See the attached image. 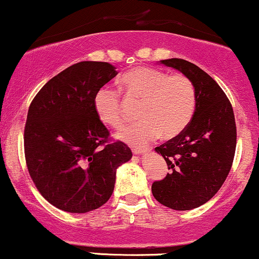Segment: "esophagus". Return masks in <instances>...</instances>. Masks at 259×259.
Listing matches in <instances>:
<instances>
[{"label": "esophagus", "instance_id": "obj_1", "mask_svg": "<svg viewBox=\"0 0 259 259\" xmlns=\"http://www.w3.org/2000/svg\"><path fill=\"white\" fill-rule=\"evenodd\" d=\"M151 148H147V147H133V153L134 154H140L142 152H147V151H150Z\"/></svg>", "mask_w": 259, "mask_h": 259}]
</instances>
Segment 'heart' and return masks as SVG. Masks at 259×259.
Here are the masks:
<instances>
[{"mask_svg": "<svg viewBox=\"0 0 259 259\" xmlns=\"http://www.w3.org/2000/svg\"><path fill=\"white\" fill-rule=\"evenodd\" d=\"M120 89L130 100L142 102L141 121L126 126L118 138L132 145L157 139H173L186 129L194 117L196 89L184 74H168L150 67L134 68L120 79ZM97 117L106 125L119 129L125 117L119 92L101 88L94 99Z\"/></svg>", "mask_w": 259, "mask_h": 259, "instance_id": "obj_1", "label": "heart"}]
</instances>
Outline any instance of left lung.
<instances>
[{
  "label": "left lung",
  "instance_id": "obj_1",
  "mask_svg": "<svg viewBox=\"0 0 259 259\" xmlns=\"http://www.w3.org/2000/svg\"><path fill=\"white\" fill-rule=\"evenodd\" d=\"M179 70L194 82L196 108L192 120L175 138L156 147L169 173L152 184V194L163 206L194 209L221 189L236 148V124L231 103L222 88L197 65L181 58L159 61Z\"/></svg>",
  "mask_w": 259,
  "mask_h": 259
}]
</instances>
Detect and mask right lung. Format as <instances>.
<instances>
[{
    "instance_id": "add662e5",
    "label": "right lung",
    "mask_w": 259,
    "mask_h": 259,
    "mask_svg": "<svg viewBox=\"0 0 259 259\" xmlns=\"http://www.w3.org/2000/svg\"><path fill=\"white\" fill-rule=\"evenodd\" d=\"M117 74L107 62H79L47 81L29 107L26 167L45 200L65 212L103 206L117 168L133 156L124 142L111 141L94 107L96 92Z\"/></svg>"
}]
</instances>
